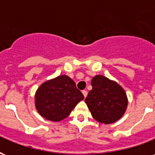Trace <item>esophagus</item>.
<instances>
[{
    "mask_svg": "<svg viewBox=\"0 0 155 155\" xmlns=\"http://www.w3.org/2000/svg\"><path fill=\"white\" fill-rule=\"evenodd\" d=\"M82 94H83V95H84V98H85V97H86V96H87L88 92L86 91H82Z\"/></svg>",
    "mask_w": 155,
    "mask_h": 155,
    "instance_id": "1",
    "label": "esophagus"
}]
</instances>
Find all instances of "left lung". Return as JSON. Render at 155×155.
I'll return each mask as SVG.
<instances>
[{
    "mask_svg": "<svg viewBox=\"0 0 155 155\" xmlns=\"http://www.w3.org/2000/svg\"><path fill=\"white\" fill-rule=\"evenodd\" d=\"M85 103L92 116L98 122L109 124L123 116L128 105L125 91L115 81L98 74L91 81Z\"/></svg>",
    "mask_w": 155,
    "mask_h": 155,
    "instance_id": "obj_1",
    "label": "left lung"
}]
</instances>
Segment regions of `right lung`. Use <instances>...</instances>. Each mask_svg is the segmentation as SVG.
<instances>
[{"mask_svg": "<svg viewBox=\"0 0 155 155\" xmlns=\"http://www.w3.org/2000/svg\"><path fill=\"white\" fill-rule=\"evenodd\" d=\"M84 99L74 81L67 75L44 82L35 92V108L45 120L58 122L69 116L76 104Z\"/></svg>", "mask_w": 155, "mask_h": 155, "instance_id": "add662e5", "label": "right lung"}]
</instances>
